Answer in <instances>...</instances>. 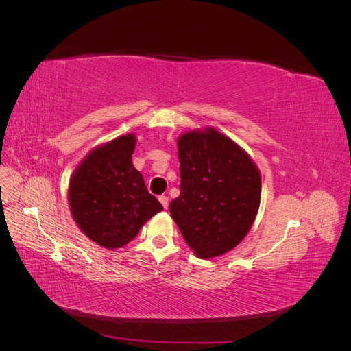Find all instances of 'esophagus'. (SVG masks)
Returning a JSON list of instances; mask_svg holds the SVG:
<instances>
[{"instance_id":"obj_1","label":"esophagus","mask_w":351,"mask_h":351,"mask_svg":"<svg viewBox=\"0 0 351 351\" xmlns=\"http://www.w3.org/2000/svg\"><path fill=\"white\" fill-rule=\"evenodd\" d=\"M159 202H161V204H162V206H164L165 209H168V204H169V199H168L167 196H159Z\"/></svg>"}]
</instances>
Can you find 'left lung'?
<instances>
[{"instance_id":"8db88e82","label":"left lung","mask_w":351,"mask_h":351,"mask_svg":"<svg viewBox=\"0 0 351 351\" xmlns=\"http://www.w3.org/2000/svg\"><path fill=\"white\" fill-rule=\"evenodd\" d=\"M180 196L169 212L190 249L214 258L246 237L261 202V174L250 156L215 129L178 137Z\"/></svg>"}]
</instances>
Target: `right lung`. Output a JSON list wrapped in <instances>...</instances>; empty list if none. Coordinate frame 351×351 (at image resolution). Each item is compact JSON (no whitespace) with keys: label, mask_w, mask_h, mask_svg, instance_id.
<instances>
[{"label":"right lung","mask_w":351,"mask_h":351,"mask_svg":"<svg viewBox=\"0 0 351 351\" xmlns=\"http://www.w3.org/2000/svg\"><path fill=\"white\" fill-rule=\"evenodd\" d=\"M134 145L136 137L124 134L95 147L70 180L71 215L84 234L102 247H123L164 209L132 164Z\"/></svg>","instance_id":"obj_1"}]
</instances>
